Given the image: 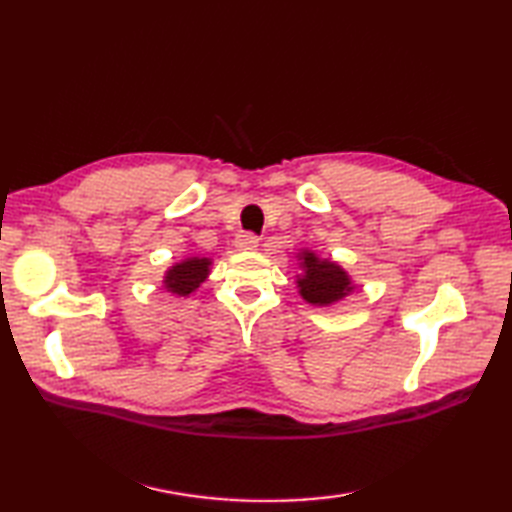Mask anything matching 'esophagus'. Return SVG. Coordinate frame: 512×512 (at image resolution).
I'll list each match as a JSON object with an SVG mask.
<instances>
[{
    "mask_svg": "<svg viewBox=\"0 0 512 512\" xmlns=\"http://www.w3.org/2000/svg\"><path fill=\"white\" fill-rule=\"evenodd\" d=\"M259 246V239L253 233H242L235 237V248L237 250H255Z\"/></svg>",
    "mask_w": 512,
    "mask_h": 512,
    "instance_id": "obj_1",
    "label": "esophagus"
}]
</instances>
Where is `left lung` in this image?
<instances>
[{"instance_id": "8db88e82", "label": "left lung", "mask_w": 512, "mask_h": 512, "mask_svg": "<svg viewBox=\"0 0 512 512\" xmlns=\"http://www.w3.org/2000/svg\"><path fill=\"white\" fill-rule=\"evenodd\" d=\"M297 268V290L310 306L330 308L356 290L352 275L339 262L319 257L310 248H299Z\"/></svg>"}]
</instances>
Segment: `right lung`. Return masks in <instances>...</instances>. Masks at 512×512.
Returning <instances> with one entry per match:
<instances>
[{"instance_id":"1","label":"right lung","mask_w":512,"mask_h":512,"mask_svg":"<svg viewBox=\"0 0 512 512\" xmlns=\"http://www.w3.org/2000/svg\"><path fill=\"white\" fill-rule=\"evenodd\" d=\"M213 259L202 255L184 257L180 262L171 264L162 275V288L171 292L173 297H191L211 275Z\"/></svg>"}]
</instances>
